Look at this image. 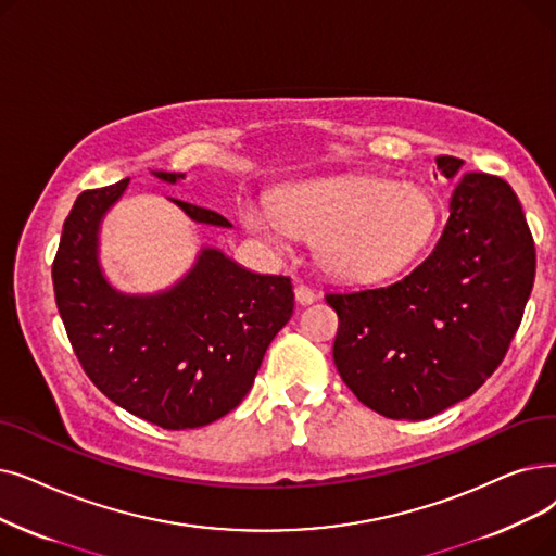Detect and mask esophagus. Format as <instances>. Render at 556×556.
Instances as JSON below:
<instances>
[{"instance_id":"34e87169","label":"esophagus","mask_w":556,"mask_h":556,"mask_svg":"<svg viewBox=\"0 0 556 556\" xmlns=\"http://www.w3.org/2000/svg\"><path fill=\"white\" fill-rule=\"evenodd\" d=\"M316 291H313V288H308L306 283H298L295 286V300L302 304V306H306V304H311V302H316Z\"/></svg>"}]
</instances>
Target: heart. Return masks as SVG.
<instances>
[{
    "instance_id": "heart-1",
    "label": "heart",
    "mask_w": 556,
    "mask_h": 556,
    "mask_svg": "<svg viewBox=\"0 0 556 556\" xmlns=\"http://www.w3.org/2000/svg\"><path fill=\"white\" fill-rule=\"evenodd\" d=\"M243 220L268 243L288 236L316 240V258L331 277L372 281L400 270L427 245L437 208L416 186L343 177L288 188L275 211L250 204Z\"/></svg>"
}]
</instances>
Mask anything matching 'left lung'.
<instances>
[{"label":"left lung","mask_w":556,"mask_h":556,"mask_svg":"<svg viewBox=\"0 0 556 556\" xmlns=\"http://www.w3.org/2000/svg\"><path fill=\"white\" fill-rule=\"evenodd\" d=\"M452 179L464 161L437 156ZM536 275L522 206L500 177L468 173L437 248L402 279L327 293L333 364L348 389L393 420H427L470 397L511 345Z\"/></svg>","instance_id":"1"}]
</instances>
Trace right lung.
Segmentation results:
<instances>
[{
  "label": "right lung",
  "mask_w": 556,
  "mask_h": 556,
  "mask_svg": "<svg viewBox=\"0 0 556 556\" xmlns=\"http://www.w3.org/2000/svg\"><path fill=\"white\" fill-rule=\"evenodd\" d=\"M127 186L84 190L65 218L52 279L67 338L90 381L125 412L175 431L211 425L243 402L265 350L291 320V277L256 275L204 248L167 291L119 293L100 265V225ZM173 202L190 220L231 227L220 213Z\"/></svg>",
  "instance_id": "obj_1"
}]
</instances>
